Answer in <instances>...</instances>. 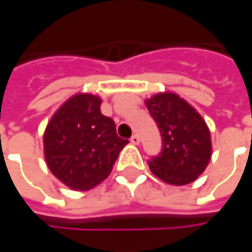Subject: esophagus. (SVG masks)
Here are the masks:
<instances>
[{
  "mask_svg": "<svg viewBox=\"0 0 252 252\" xmlns=\"http://www.w3.org/2000/svg\"><path fill=\"white\" fill-rule=\"evenodd\" d=\"M130 141L133 144H139V143H140V137H139L137 134H133L130 137Z\"/></svg>",
  "mask_w": 252,
  "mask_h": 252,
  "instance_id": "esophagus-1",
  "label": "esophagus"
}]
</instances>
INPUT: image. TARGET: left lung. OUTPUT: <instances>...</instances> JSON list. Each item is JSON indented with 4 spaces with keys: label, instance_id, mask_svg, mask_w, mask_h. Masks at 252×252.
<instances>
[{
    "label": "left lung",
    "instance_id": "1",
    "mask_svg": "<svg viewBox=\"0 0 252 252\" xmlns=\"http://www.w3.org/2000/svg\"><path fill=\"white\" fill-rule=\"evenodd\" d=\"M162 137V149L149 161L151 172L171 185L193 182L208 167L212 141L206 122L177 94L162 92L146 99Z\"/></svg>",
    "mask_w": 252,
    "mask_h": 252
}]
</instances>
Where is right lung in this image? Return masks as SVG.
Masks as SVG:
<instances>
[{"label": "right lung", "mask_w": 252, "mask_h": 252, "mask_svg": "<svg viewBox=\"0 0 252 252\" xmlns=\"http://www.w3.org/2000/svg\"><path fill=\"white\" fill-rule=\"evenodd\" d=\"M129 141L115 122L101 113V98L77 94L52 116L44 130V158L57 179L71 189L88 190L109 175Z\"/></svg>", "instance_id": "right-lung-1"}]
</instances>
